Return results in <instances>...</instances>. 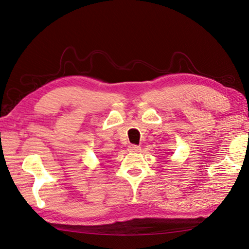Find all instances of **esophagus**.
<instances>
[{"mask_svg":"<svg viewBox=\"0 0 249 249\" xmlns=\"http://www.w3.org/2000/svg\"><path fill=\"white\" fill-rule=\"evenodd\" d=\"M128 150L130 151V153H138V151H141V147L137 145H129Z\"/></svg>","mask_w":249,"mask_h":249,"instance_id":"esophagus-1","label":"esophagus"}]
</instances>
